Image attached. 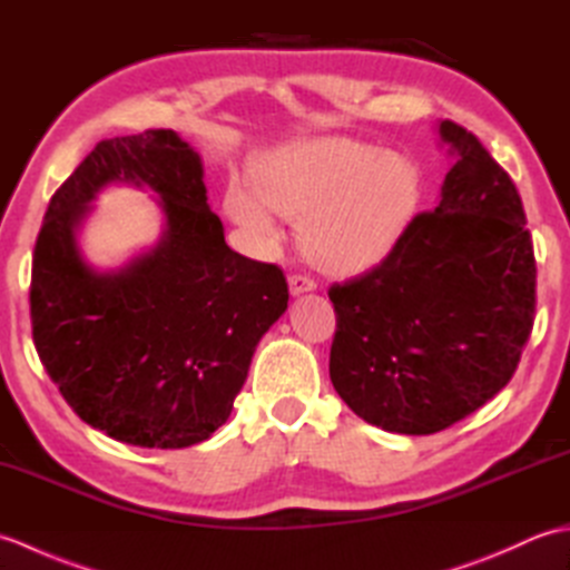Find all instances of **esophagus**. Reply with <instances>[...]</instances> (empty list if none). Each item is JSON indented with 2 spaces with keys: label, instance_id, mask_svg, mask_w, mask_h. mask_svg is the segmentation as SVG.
Returning a JSON list of instances; mask_svg holds the SVG:
<instances>
[{
  "label": "esophagus",
  "instance_id": "1",
  "mask_svg": "<svg viewBox=\"0 0 570 570\" xmlns=\"http://www.w3.org/2000/svg\"><path fill=\"white\" fill-rule=\"evenodd\" d=\"M316 288V282L308 276H301V274H292L288 276V292H292V296H301V294H308Z\"/></svg>",
  "mask_w": 570,
  "mask_h": 570
}]
</instances>
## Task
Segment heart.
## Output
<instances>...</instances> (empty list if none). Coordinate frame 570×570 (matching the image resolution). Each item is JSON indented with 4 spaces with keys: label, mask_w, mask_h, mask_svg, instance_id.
<instances>
[{
    "label": "heart",
    "mask_w": 570,
    "mask_h": 570,
    "mask_svg": "<svg viewBox=\"0 0 570 570\" xmlns=\"http://www.w3.org/2000/svg\"><path fill=\"white\" fill-rule=\"evenodd\" d=\"M254 185L227 186L229 220L252 245L272 249L284 237L282 215L296 217L306 254L335 276L370 272L390 257L423 193L414 161L347 137L284 144L254 168Z\"/></svg>",
    "instance_id": "obj_1"
}]
</instances>
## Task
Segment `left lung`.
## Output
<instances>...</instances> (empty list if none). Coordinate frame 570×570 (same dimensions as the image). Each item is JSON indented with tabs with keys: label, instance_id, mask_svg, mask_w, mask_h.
<instances>
[{
	"label": "left lung",
	"instance_id": "8db88e82",
	"mask_svg": "<svg viewBox=\"0 0 570 570\" xmlns=\"http://www.w3.org/2000/svg\"><path fill=\"white\" fill-rule=\"evenodd\" d=\"M453 159L431 213L374 269L331 286V382L372 426L429 435L512 380L534 325L537 264L522 198L485 147L439 122Z\"/></svg>",
	"mask_w": 570,
	"mask_h": 570
}]
</instances>
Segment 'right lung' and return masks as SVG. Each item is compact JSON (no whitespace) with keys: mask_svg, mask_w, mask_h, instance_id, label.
<instances>
[{"mask_svg":"<svg viewBox=\"0 0 570 570\" xmlns=\"http://www.w3.org/2000/svg\"><path fill=\"white\" fill-rule=\"evenodd\" d=\"M110 185L154 191L165 227L127 265L98 271L79 233ZM286 306L282 269L227 247L200 154L174 129L100 141L48 203L31 269L33 345L70 409L115 441L210 439Z\"/></svg>","mask_w":570,"mask_h":570,"instance_id":"add662e5","label":"right lung"}]
</instances>
